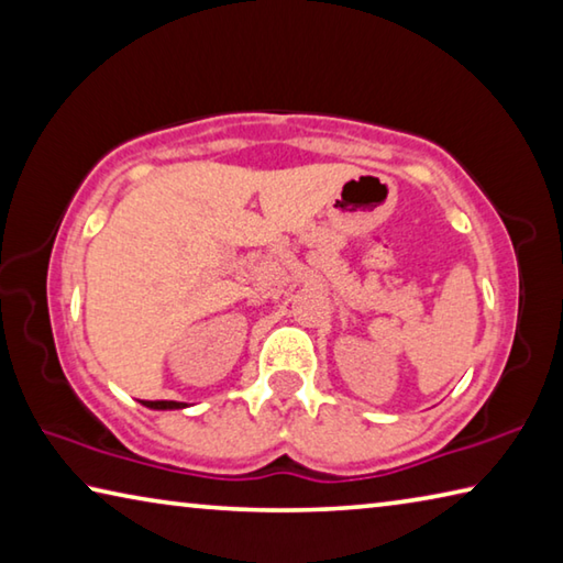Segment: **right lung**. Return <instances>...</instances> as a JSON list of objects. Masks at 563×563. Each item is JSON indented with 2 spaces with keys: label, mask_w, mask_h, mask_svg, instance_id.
Returning <instances> with one entry per match:
<instances>
[{
  "label": "right lung",
  "mask_w": 563,
  "mask_h": 563,
  "mask_svg": "<svg viewBox=\"0 0 563 563\" xmlns=\"http://www.w3.org/2000/svg\"><path fill=\"white\" fill-rule=\"evenodd\" d=\"M144 407L148 409H186V402H174V399H156V402H144Z\"/></svg>",
  "instance_id": "add662e5"
}]
</instances>
